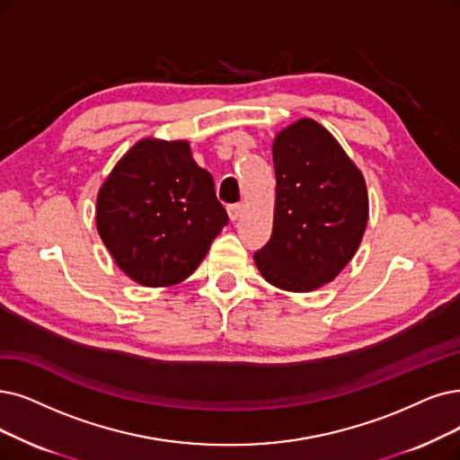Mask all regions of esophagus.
I'll return each mask as SVG.
<instances>
[{
	"label": "esophagus",
	"mask_w": 460,
	"mask_h": 460,
	"mask_svg": "<svg viewBox=\"0 0 460 460\" xmlns=\"http://www.w3.org/2000/svg\"><path fill=\"white\" fill-rule=\"evenodd\" d=\"M243 204H232V206H228V217H230V220H237L242 217V213H243Z\"/></svg>",
	"instance_id": "1"
}]
</instances>
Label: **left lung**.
<instances>
[{
  "instance_id": "left-lung-1",
  "label": "left lung",
  "mask_w": 460,
  "mask_h": 460,
  "mask_svg": "<svg viewBox=\"0 0 460 460\" xmlns=\"http://www.w3.org/2000/svg\"><path fill=\"white\" fill-rule=\"evenodd\" d=\"M271 153L273 230L254 262L273 287L309 292L332 281L357 252L368 223L366 182L340 143L311 119L283 130Z\"/></svg>"
}]
</instances>
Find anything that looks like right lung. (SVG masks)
Listing matches in <instances>:
<instances>
[{"label":"right lung","mask_w":460,"mask_h":460,"mask_svg":"<svg viewBox=\"0 0 460 460\" xmlns=\"http://www.w3.org/2000/svg\"><path fill=\"white\" fill-rule=\"evenodd\" d=\"M96 225L126 275L145 287H166L199 266L228 215L187 141L145 139L103 182Z\"/></svg>","instance_id":"add662e5"}]
</instances>
